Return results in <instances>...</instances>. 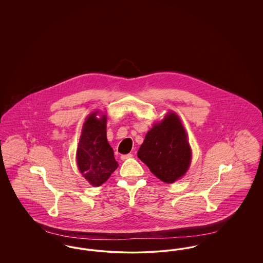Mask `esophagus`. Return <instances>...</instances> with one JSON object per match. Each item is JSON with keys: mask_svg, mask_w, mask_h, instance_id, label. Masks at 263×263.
Returning a JSON list of instances; mask_svg holds the SVG:
<instances>
[{"mask_svg": "<svg viewBox=\"0 0 263 263\" xmlns=\"http://www.w3.org/2000/svg\"><path fill=\"white\" fill-rule=\"evenodd\" d=\"M132 157H133V155H132V154L122 155V156H121V160H122V161H125L127 159H130V158H132Z\"/></svg>", "mask_w": 263, "mask_h": 263, "instance_id": "34e87169", "label": "esophagus"}]
</instances>
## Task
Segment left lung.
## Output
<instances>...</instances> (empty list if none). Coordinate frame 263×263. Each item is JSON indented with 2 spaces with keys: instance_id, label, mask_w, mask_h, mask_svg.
Returning a JSON list of instances; mask_svg holds the SVG:
<instances>
[{
  "instance_id": "obj_1",
  "label": "left lung",
  "mask_w": 263,
  "mask_h": 263,
  "mask_svg": "<svg viewBox=\"0 0 263 263\" xmlns=\"http://www.w3.org/2000/svg\"><path fill=\"white\" fill-rule=\"evenodd\" d=\"M138 158L165 183L185 175L191 163L187 134L179 117L168 112L147 133L138 151Z\"/></svg>"
}]
</instances>
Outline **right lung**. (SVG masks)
Returning a JSON list of instances; mask_svg holds the SVG:
<instances>
[{"instance_id":"add662e5","label":"right lung","mask_w":263,"mask_h":263,"mask_svg":"<svg viewBox=\"0 0 263 263\" xmlns=\"http://www.w3.org/2000/svg\"><path fill=\"white\" fill-rule=\"evenodd\" d=\"M98 113H90L87 117L77 150L78 167L93 186L104 183L118 167L106 138V115L99 118Z\"/></svg>"}]
</instances>
